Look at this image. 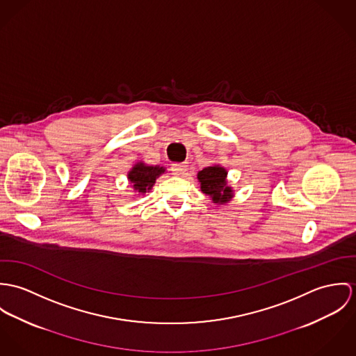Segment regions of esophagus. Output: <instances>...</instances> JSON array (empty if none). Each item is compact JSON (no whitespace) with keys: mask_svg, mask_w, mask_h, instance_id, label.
Segmentation results:
<instances>
[{"mask_svg":"<svg viewBox=\"0 0 356 356\" xmlns=\"http://www.w3.org/2000/svg\"><path fill=\"white\" fill-rule=\"evenodd\" d=\"M170 170L173 175H177V176H181L187 172V163L186 162H176V163H172L170 166Z\"/></svg>","mask_w":356,"mask_h":356,"instance_id":"esophagus-1","label":"esophagus"}]
</instances>
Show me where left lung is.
Here are the masks:
<instances>
[{"instance_id":"1","label":"left lung","mask_w":356,"mask_h":356,"mask_svg":"<svg viewBox=\"0 0 356 356\" xmlns=\"http://www.w3.org/2000/svg\"><path fill=\"white\" fill-rule=\"evenodd\" d=\"M227 170L218 165L207 166L197 173L200 190L214 203H227L232 197V190L227 186Z\"/></svg>"}]
</instances>
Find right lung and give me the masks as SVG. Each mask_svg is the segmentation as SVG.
<instances>
[{"label":"right lung","instance_id":"add662e5","mask_svg":"<svg viewBox=\"0 0 356 356\" xmlns=\"http://www.w3.org/2000/svg\"><path fill=\"white\" fill-rule=\"evenodd\" d=\"M163 170L165 169L159 166H146L143 163H138L128 173V179L138 193H146V190L153 187L157 177L163 173Z\"/></svg>","mask_w":356,"mask_h":356}]
</instances>
